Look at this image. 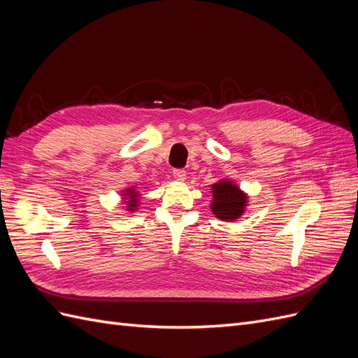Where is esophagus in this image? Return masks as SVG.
I'll list each match as a JSON object with an SVG mask.
<instances>
[{"instance_id": "obj_1", "label": "esophagus", "mask_w": 358, "mask_h": 358, "mask_svg": "<svg viewBox=\"0 0 358 358\" xmlns=\"http://www.w3.org/2000/svg\"><path fill=\"white\" fill-rule=\"evenodd\" d=\"M173 176H175L176 180H183L187 176V171L182 170V169H175V170H173Z\"/></svg>"}]
</instances>
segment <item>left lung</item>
Returning <instances> with one entry per match:
<instances>
[{
    "mask_svg": "<svg viewBox=\"0 0 358 358\" xmlns=\"http://www.w3.org/2000/svg\"><path fill=\"white\" fill-rule=\"evenodd\" d=\"M212 192V210L220 220L233 221L243 213L246 206V196L236 185H233L231 182L222 180L220 183H215Z\"/></svg>",
    "mask_w": 358,
    "mask_h": 358,
    "instance_id": "left-lung-1",
    "label": "left lung"
}]
</instances>
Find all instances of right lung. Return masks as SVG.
I'll list each match as a JSON object with an SVG mask.
<instances>
[{
  "instance_id": "add662e5",
  "label": "right lung",
  "mask_w": 358,
  "mask_h": 358,
  "mask_svg": "<svg viewBox=\"0 0 358 358\" xmlns=\"http://www.w3.org/2000/svg\"><path fill=\"white\" fill-rule=\"evenodd\" d=\"M127 194H131V200H128V203H129V208H134V204H136V194H133V189H129V192H127Z\"/></svg>"
}]
</instances>
